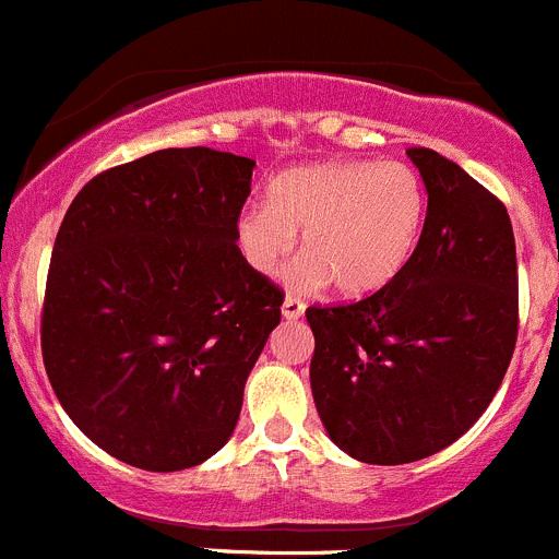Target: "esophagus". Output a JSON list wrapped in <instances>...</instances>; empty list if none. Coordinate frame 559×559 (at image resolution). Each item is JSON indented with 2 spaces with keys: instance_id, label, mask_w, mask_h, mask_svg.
I'll use <instances>...</instances> for the list:
<instances>
[{
  "instance_id": "34e87169",
  "label": "esophagus",
  "mask_w": 559,
  "mask_h": 559,
  "mask_svg": "<svg viewBox=\"0 0 559 559\" xmlns=\"http://www.w3.org/2000/svg\"><path fill=\"white\" fill-rule=\"evenodd\" d=\"M301 316H305V301L296 299V296H285V301H283L285 321H299Z\"/></svg>"
}]
</instances>
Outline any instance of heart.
Wrapping results in <instances>:
<instances>
[{"mask_svg":"<svg viewBox=\"0 0 559 559\" xmlns=\"http://www.w3.org/2000/svg\"><path fill=\"white\" fill-rule=\"evenodd\" d=\"M425 205L417 169L397 158L310 164L271 180L269 205L238 216L236 243L258 274L274 276L301 233V280L334 283L345 299H368L412 260Z\"/></svg>","mask_w":559,"mask_h":559,"instance_id":"heart-1","label":"heart"}]
</instances>
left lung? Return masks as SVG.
Returning <instances> with one entry per match:
<instances>
[{
    "instance_id": "8db88e82",
    "label": "left lung",
    "mask_w": 559,
    "mask_h": 559,
    "mask_svg": "<svg viewBox=\"0 0 559 559\" xmlns=\"http://www.w3.org/2000/svg\"><path fill=\"white\" fill-rule=\"evenodd\" d=\"M428 211L395 283L310 307V386L329 439L365 464H412L466 433L497 395L519 332L510 216L466 169L408 147Z\"/></svg>"
}]
</instances>
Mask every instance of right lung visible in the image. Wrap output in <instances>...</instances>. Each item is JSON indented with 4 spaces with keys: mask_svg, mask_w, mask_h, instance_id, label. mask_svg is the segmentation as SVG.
<instances>
[{
    "mask_svg": "<svg viewBox=\"0 0 559 559\" xmlns=\"http://www.w3.org/2000/svg\"><path fill=\"white\" fill-rule=\"evenodd\" d=\"M252 158L167 147L106 169L57 233L44 362L68 417L109 455L178 472L219 453L283 290L236 247Z\"/></svg>",
    "mask_w": 559,
    "mask_h": 559,
    "instance_id": "obj_1",
    "label": "right lung"
}]
</instances>
